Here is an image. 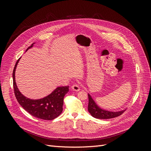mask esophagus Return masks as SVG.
<instances>
[{"mask_svg": "<svg viewBox=\"0 0 151 151\" xmlns=\"http://www.w3.org/2000/svg\"><path fill=\"white\" fill-rule=\"evenodd\" d=\"M71 88L74 91H79L81 89L80 86L79 84H75L73 85L72 86Z\"/></svg>", "mask_w": 151, "mask_h": 151, "instance_id": "obj_1", "label": "esophagus"}]
</instances>
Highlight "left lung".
<instances>
[{"label":"left lung","instance_id":"left-lung-1","mask_svg":"<svg viewBox=\"0 0 151 151\" xmlns=\"http://www.w3.org/2000/svg\"><path fill=\"white\" fill-rule=\"evenodd\" d=\"M88 111L94 118H98V119H109V118L117 117L121 115L125 111V109L118 111L105 110V109H103L98 106V104L95 103L89 94H88Z\"/></svg>","mask_w":151,"mask_h":151}]
</instances>
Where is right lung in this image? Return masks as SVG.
I'll use <instances>...</instances> for the list:
<instances>
[{"mask_svg": "<svg viewBox=\"0 0 151 151\" xmlns=\"http://www.w3.org/2000/svg\"><path fill=\"white\" fill-rule=\"evenodd\" d=\"M34 43L27 48L26 51L33 47ZM20 58L16 62L12 73L14 90L18 103L32 116L46 120H53L60 115L63 111V98L69 89L68 86L58 87L51 94L42 99H31L25 97L18 89L15 80V72Z\"/></svg>", "mask_w": 151, "mask_h": 151, "instance_id": "obj_1", "label": "right lung"}]
</instances>
